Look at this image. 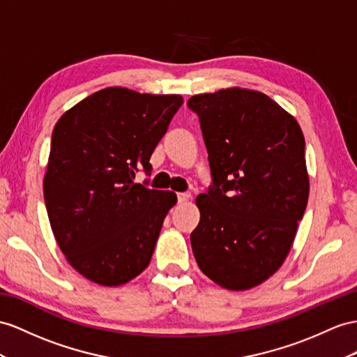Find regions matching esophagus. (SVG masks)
Listing matches in <instances>:
<instances>
[{
	"instance_id": "obj_1",
	"label": "esophagus",
	"mask_w": 357,
	"mask_h": 357,
	"mask_svg": "<svg viewBox=\"0 0 357 357\" xmlns=\"http://www.w3.org/2000/svg\"><path fill=\"white\" fill-rule=\"evenodd\" d=\"M190 199H191V195H190V193H179V195H178V200H179L181 204L188 202Z\"/></svg>"
}]
</instances>
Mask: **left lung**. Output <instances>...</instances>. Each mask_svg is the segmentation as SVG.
<instances>
[{"instance_id": "left-lung-1", "label": "left lung", "mask_w": 357, "mask_h": 357, "mask_svg": "<svg viewBox=\"0 0 357 357\" xmlns=\"http://www.w3.org/2000/svg\"><path fill=\"white\" fill-rule=\"evenodd\" d=\"M187 105L199 116L214 184L196 197V262L226 289L258 287L287 259L307 205L303 132L257 90L222 89Z\"/></svg>"}]
</instances>
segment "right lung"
<instances>
[{
	"label": "right lung",
	"mask_w": 357,
	"mask_h": 357,
	"mask_svg": "<svg viewBox=\"0 0 357 357\" xmlns=\"http://www.w3.org/2000/svg\"><path fill=\"white\" fill-rule=\"evenodd\" d=\"M184 102L181 95L125 87L95 91L54 126L43 196L51 229L72 268L119 287L149 266L173 191L134 184Z\"/></svg>",
	"instance_id": "add662e5"
}]
</instances>
